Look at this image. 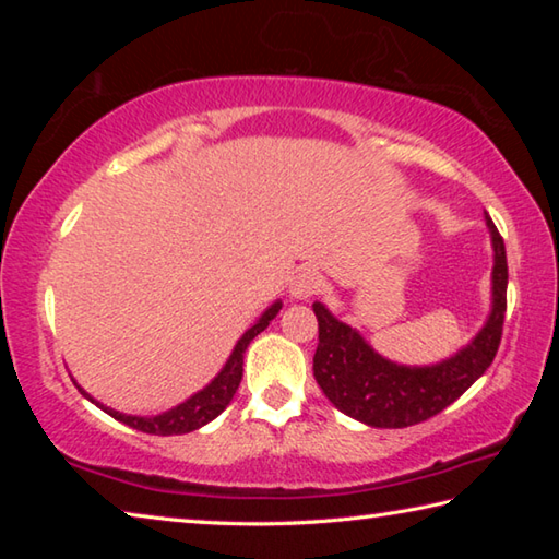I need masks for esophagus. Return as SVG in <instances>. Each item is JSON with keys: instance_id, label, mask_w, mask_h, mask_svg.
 Masks as SVG:
<instances>
[{"instance_id": "obj_1", "label": "esophagus", "mask_w": 559, "mask_h": 559, "mask_svg": "<svg viewBox=\"0 0 559 559\" xmlns=\"http://www.w3.org/2000/svg\"><path fill=\"white\" fill-rule=\"evenodd\" d=\"M318 288H320V273L313 269H300L288 283L290 298L296 300H306L310 296H316Z\"/></svg>"}]
</instances>
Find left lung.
<instances>
[{
    "instance_id": "1",
    "label": "left lung",
    "mask_w": 559,
    "mask_h": 559,
    "mask_svg": "<svg viewBox=\"0 0 559 559\" xmlns=\"http://www.w3.org/2000/svg\"><path fill=\"white\" fill-rule=\"evenodd\" d=\"M486 226L493 246L490 313L466 347L437 365L409 367L392 362L374 353L355 328L337 320L323 302H313L318 318L313 374L320 390L340 412L374 429L412 427L447 409L488 370L503 335L508 261L503 236L490 216H486Z\"/></svg>"
}]
</instances>
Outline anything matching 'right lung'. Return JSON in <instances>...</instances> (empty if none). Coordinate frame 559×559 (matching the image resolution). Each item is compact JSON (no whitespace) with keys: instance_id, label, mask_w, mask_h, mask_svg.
<instances>
[{"instance_id":"add662e5","label":"right lung","mask_w":559,"mask_h":559,"mask_svg":"<svg viewBox=\"0 0 559 559\" xmlns=\"http://www.w3.org/2000/svg\"><path fill=\"white\" fill-rule=\"evenodd\" d=\"M281 308H283V302L276 300L273 306L263 310L257 323H253L239 340H236L231 355H229V359H226V365L222 367L219 374H216L214 380L204 386V390L192 394L189 400H185L182 404H177V406H173V409H167L163 414H155V416L122 414V412L110 409V406H106V404L96 402L86 390H81V386L79 390L83 396H86V400L96 404L98 409H103L106 414H110L112 419L128 424V427L138 429V431L157 433V437H173V433H189V431L200 429V427H204V424L216 419V416H219L226 406H229L236 390H239V384H241L246 347L251 345L253 337L269 328V323L278 316Z\"/></svg>"}]
</instances>
